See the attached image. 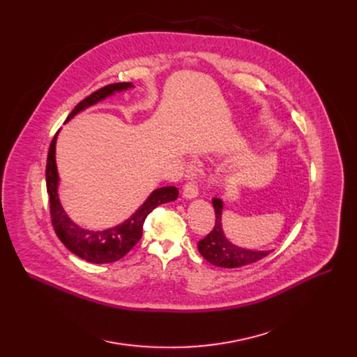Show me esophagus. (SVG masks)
<instances>
[{
	"label": "esophagus",
	"mask_w": 357,
	"mask_h": 357,
	"mask_svg": "<svg viewBox=\"0 0 357 357\" xmlns=\"http://www.w3.org/2000/svg\"><path fill=\"white\" fill-rule=\"evenodd\" d=\"M199 195V186L196 183V181H189L183 185V196L186 199H193Z\"/></svg>",
	"instance_id": "34e87169"
}]
</instances>
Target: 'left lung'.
<instances>
[{
  "mask_svg": "<svg viewBox=\"0 0 357 357\" xmlns=\"http://www.w3.org/2000/svg\"><path fill=\"white\" fill-rule=\"evenodd\" d=\"M213 208L216 213V222L213 230L205 237L197 241L199 252L203 259L208 260L211 264L223 267V268H236L241 266H247L251 263H256L266 256H268L271 251H256V250H247L231 244L223 234L222 229V211H223V202L218 197L212 199Z\"/></svg>",
  "mask_w": 357,
  "mask_h": 357,
  "instance_id": "obj_1",
  "label": "left lung"
}]
</instances>
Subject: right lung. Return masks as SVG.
I'll list each match as a JSON object with an SVG mask.
<instances>
[{
  "label": "right lung",
  "instance_id": "1",
  "mask_svg": "<svg viewBox=\"0 0 357 357\" xmlns=\"http://www.w3.org/2000/svg\"><path fill=\"white\" fill-rule=\"evenodd\" d=\"M132 87L131 83H113L98 89L97 91L87 96L84 100L72 110L66 121L75 117L79 112L98 103L106 97L114 94L116 91L127 90ZM58 132L52 138V142L49 145L47 161H46V190L49 195V206H50V219H52V226L59 237V240L65 244V247L76 254L77 257L94 263V264H107L114 263L123 259L126 254L139 241L142 236V226L146 216L158 208L162 203L172 202L178 197L179 192L175 186H164L155 189L149 195V197L142 203L141 208L124 223L101 231L86 230L76 223H73L66 212L63 211L59 195H58V168L55 160V145H56Z\"/></svg>",
  "mask_w": 357,
  "mask_h": 357
}]
</instances>
